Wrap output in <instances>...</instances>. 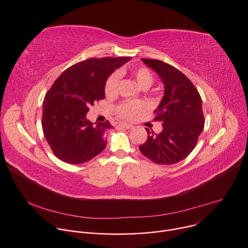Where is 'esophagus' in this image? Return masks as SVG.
I'll use <instances>...</instances> for the list:
<instances>
[{"label":"esophagus","mask_w":248,"mask_h":248,"mask_svg":"<svg viewBox=\"0 0 248 248\" xmlns=\"http://www.w3.org/2000/svg\"><path fill=\"white\" fill-rule=\"evenodd\" d=\"M119 127L124 128V129H132L133 128V126L130 124H119Z\"/></svg>","instance_id":"1"}]
</instances>
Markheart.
Masks as SVG:
<instances>
[{
    "label": "heart",
    "mask_w": 248,
    "mask_h": 248,
    "mask_svg": "<svg viewBox=\"0 0 248 248\" xmlns=\"http://www.w3.org/2000/svg\"><path fill=\"white\" fill-rule=\"evenodd\" d=\"M132 76L138 86L142 89H148L153 84V76L150 71L146 68H137L132 70ZM120 82V74L118 72L113 73L108 78L105 84V93L108 97L117 94L118 86ZM144 110V105L140 102H125L117 109V114L122 118H131L133 116Z\"/></svg>",
    "instance_id": "1"
}]
</instances>
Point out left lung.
<instances>
[{"label":"left lung","mask_w":248,"mask_h":248,"mask_svg":"<svg viewBox=\"0 0 248 248\" xmlns=\"http://www.w3.org/2000/svg\"><path fill=\"white\" fill-rule=\"evenodd\" d=\"M154 70L164 85V95L154 111V120L162 122L159 134L150 132L141 153L159 165L178 163L195 148L204 128L202 100L192 82L182 72L160 60L141 59Z\"/></svg>","instance_id":"8db88e82"}]
</instances>
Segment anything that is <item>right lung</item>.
<instances>
[{"instance_id":"right-lung-1","label":"right lung","mask_w":248,"mask_h":248,"mask_svg":"<svg viewBox=\"0 0 248 248\" xmlns=\"http://www.w3.org/2000/svg\"><path fill=\"white\" fill-rule=\"evenodd\" d=\"M131 57H106L79 62L57 78L44 98L42 128L56 157L69 164L89 161L106 147L109 121L94 125L89 107L105 98V83Z\"/></svg>"}]
</instances>
